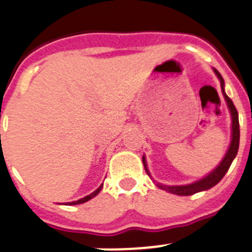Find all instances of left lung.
Returning a JSON list of instances; mask_svg holds the SVG:
<instances>
[{
  "label": "left lung",
  "instance_id": "1",
  "mask_svg": "<svg viewBox=\"0 0 252 252\" xmlns=\"http://www.w3.org/2000/svg\"><path fill=\"white\" fill-rule=\"evenodd\" d=\"M214 71L216 74V76L219 78L220 83H221V90L222 95L225 98L226 104H227V108L230 110L231 114V140H230V146H228L227 152L223 156L221 162L219 163L216 168L212 169L208 174H206L205 177H202L201 180L194 181L192 183H188V185H180V186H168V185H162V183L154 181V183L157 185L158 188L163 189V191H167L169 193L177 194V196H191V194L198 193V192L207 191L210 188H212L214 186H216L220 181L223 178V176L226 174V172L230 168L231 163L236 157L237 151H239V143H240V126H239V114H237V110L233 105L232 100L227 96L225 92V81H223V78L221 76L219 71L214 67ZM143 164H144V168H146V172L148 173L149 177L151 173L148 171V165H147L146 156H143L142 158Z\"/></svg>",
  "mask_w": 252,
  "mask_h": 252
}]
</instances>
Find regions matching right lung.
<instances>
[{
  "mask_svg": "<svg viewBox=\"0 0 252 252\" xmlns=\"http://www.w3.org/2000/svg\"><path fill=\"white\" fill-rule=\"evenodd\" d=\"M101 188H103V185L99 186V188H96V189H95V191L93 192V193L88 194V196H85V197H84V198L78 199V201H72V202H66V203H65V205H67V206H72V205H80V203L88 202V201H89V199L94 198V197L96 196V194H98L99 192L101 191Z\"/></svg>",
  "mask_w": 252,
  "mask_h": 252,
  "instance_id": "right-lung-1",
  "label": "right lung"
}]
</instances>
